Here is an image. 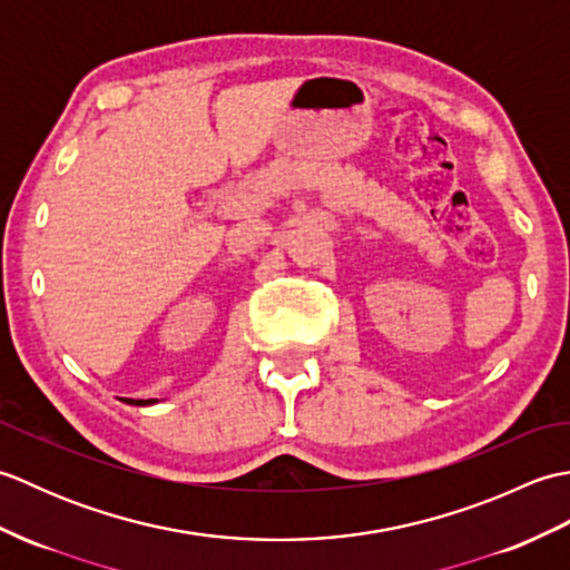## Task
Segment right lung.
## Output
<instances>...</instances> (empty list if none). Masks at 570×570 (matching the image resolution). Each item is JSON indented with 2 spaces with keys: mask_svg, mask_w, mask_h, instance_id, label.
<instances>
[{
  "mask_svg": "<svg viewBox=\"0 0 570 570\" xmlns=\"http://www.w3.org/2000/svg\"><path fill=\"white\" fill-rule=\"evenodd\" d=\"M131 402V399H129ZM131 404H151V399H137V402H131Z\"/></svg>",
  "mask_w": 570,
  "mask_h": 570,
  "instance_id": "obj_1",
  "label": "right lung"
}]
</instances>
